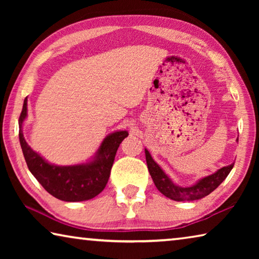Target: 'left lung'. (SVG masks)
<instances>
[{"label":"left lung","mask_w":259,"mask_h":259,"mask_svg":"<svg viewBox=\"0 0 259 259\" xmlns=\"http://www.w3.org/2000/svg\"><path fill=\"white\" fill-rule=\"evenodd\" d=\"M145 155L148 171H150V175L156 188L162 194L165 195L166 198L175 201H193L202 199L204 196L209 195L210 193L216 190L224 182V179L229 176L230 171L234 165L230 164L227 166H223L218 171L201 179L195 185L190 187H181L176 185V184H174L171 179L166 176L163 172V170L159 166V164L152 159L150 152L147 150H145Z\"/></svg>","instance_id":"1"}]
</instances>
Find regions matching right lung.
<instances>
[{
    "label": "right lung",
    "mask_w": 259,
    "mask_h": 259,
    "mask_svg": "<svg viewBox=\"0 0 259 259\" xmlns=\"http://www.w3.org/2000/svg\"><path fill=\"white\" fill-rule=\"evenodd\" d=\"M27 115V98L19 116V140L29 171L52 196L67 202L95 198L108 182L117 148L128 133L116 131L104 139L94 161L85 164L59 166L48 163L34 152L24 138L23 122Z\"/></svg>",
    "instance_id": "add662e5"
}]
</instances>
